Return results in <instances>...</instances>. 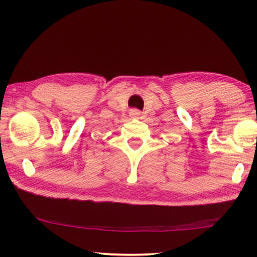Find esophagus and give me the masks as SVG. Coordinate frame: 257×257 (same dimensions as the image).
Masks as SVG:
<instances>
[{"label": "esophagus", "instance_id": "obj_1", "mask_svg": "<svg viewBox=\"0 0 257 257\" xmlns=\"http://www.w3.org/2000/svg\"><path fill=\"white\" fill-rule=\"evenodd\" d=\"M130 115L134 116V118H137V116L141 115V112H139L138 110H132L130 111Z\"/></svg>", "mask_w": 257, "mask_h": 257}]
</instances>
